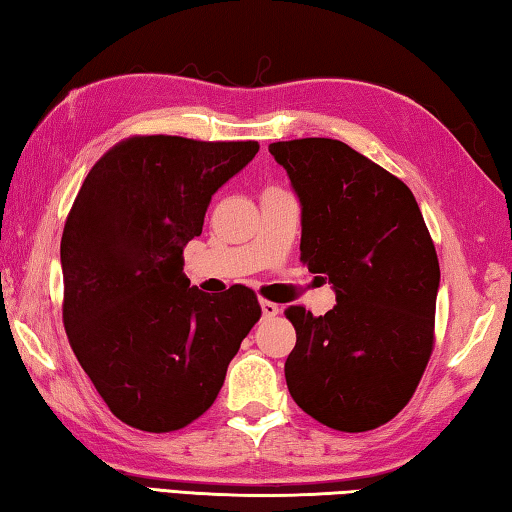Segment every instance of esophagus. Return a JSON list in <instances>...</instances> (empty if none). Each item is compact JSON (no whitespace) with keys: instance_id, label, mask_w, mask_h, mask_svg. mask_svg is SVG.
I'll return each mask as SVG.
<instances>
[{"instance_id":"1","label":"esophagus","mask_w":512,"mask_h":512,"mask_svg":"<svg viewBox=\"0 0 512 512\" xmlns=\"http://www.w3.org/2000/svg\"><path fill=\"white\" fill-rule=\"evenodd\" d=\"M259 304H262V313H264V318H275V315L280 313V306H277L275 302L262 300V302H259Z\"/></svg>"}]
</instances>
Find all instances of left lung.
Segmentation results:
<instances>
[{"label": "left lung", "instance_id": "1", "mask_svg": "<svg viewBox=\"0 0 512 512\" xmlns=\"http://www.w3.org/2000/svg\"><path fill=\"white\" fill-rule=\"evenodd\" d=\"M302 203L300 262L324 273L336 306H288L297 342L284 374L322 425L367 432L403 410L434 349L439 257L412 190L333 138L268 145Z\"/></svg>", "mask_w": 512, "mask_h": 512}]
</instances>
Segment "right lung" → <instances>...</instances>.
<instances>
[{"label": "right lung", "instance_id": "right-lung-1", "mask_svg": "<svg viewBox=\"0 0 512 512\" xmlns=\"http://www.w3.org/2000/svg\"><path fill=\"white\" fill-rule=\"evenodd\" d=\"M257 141L129 136L91 167L62 232V320L116 418L174 432L210 410L241 340L262 318L248 286H190L183 248L212 194Z\"/></svg>", "mask_w": 512, "mask_h": 512}]
</instances>
